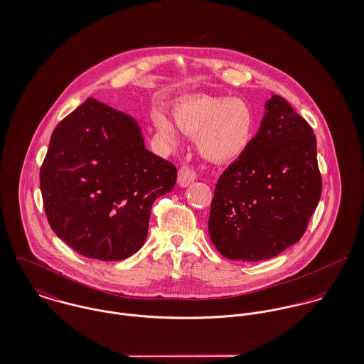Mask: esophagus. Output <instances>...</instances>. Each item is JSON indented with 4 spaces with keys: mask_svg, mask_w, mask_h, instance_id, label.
I'll return each instance as SVG.
<instances>
[{
    "mask_svg": "<svg viewBox=\"0 0 364 364\" xmlns=\"http://www.w3.org/2000/svg\"><path fill=\"white\" fill-rule=\"evenodd\" d=\"M195 171L189 166V165H182L179 168V172H178V183L179 186L185 188V186H189L192 182H195Z\"/></svg>",
    "mask_w": 364,
    "mask_h": 364,
    "instance_id": "esophagus-1",
    "label": "esophagus"
}]
</instances>
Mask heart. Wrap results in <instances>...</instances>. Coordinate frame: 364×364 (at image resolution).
Listing matches in <instances>:
<instances>
[{
    "label": "heart",
    "instance_id": "obj_1",
    "mask_svg": "<svg viewBox=\"0 0 364 364\" xmlns=\"http://www.w3.org/2000/svg\"><path fill=\"white\" fill-rule=\"evenodd\" d=\"M173 116L183 133L196 136L200 156L217 164L238 159L255 133L254 112L240 98L195 95L175 105ZM154 124L168 143L175 144V127L162 112L154 114Z\"/></svg>",
    "mask_w": 364,
    "mask_h": 364
}]
</instances>
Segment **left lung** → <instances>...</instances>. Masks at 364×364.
I'll use <instances>...</instances> for the list:
<instances>
[{
  "label": "left lung",
  "instance_id": "1",
  "mask_svg": "<svg viewBox=\"0 0 364 364\" xmlns=\"http://www.w3.org/2000/svg\"><path fill=\"white\" fill-rule=\"evenodd\" d=\"M322 192L311 126L279 95L215 183L208 234L227 259H269L300 241Z\"/></svg>",
  "mask_w": 364,
  "mask_h": 364
}]
</instances>
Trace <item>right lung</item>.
Instances as JSON below:
<instances>
[{
	"instance_id": "1",
	"label": "right lung",
	"mask_w": 364,
	"mask_h": 364,
	"mask_svg": "<svg viewBox=\"0 0 364 364\" xmlns=\"http://www.w3.org/2000/svg\"><path fill=\"white\" fill-rule=\"evenodd\" d=\"M176 173L146 149L132 116L88 98L53 132L41 168L43 208L75 252L126 259L143 247L153 203L172 191Z\"/></svg>"
}]
</instances>
